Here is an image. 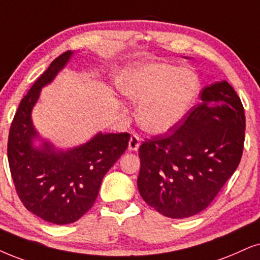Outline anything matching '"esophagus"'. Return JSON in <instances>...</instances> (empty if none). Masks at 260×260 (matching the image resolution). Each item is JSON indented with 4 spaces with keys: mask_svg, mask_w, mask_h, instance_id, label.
Wrapping results in <instances>:
<instances>
[{
    "mask_svg": "<svg viewBox=\"0 0 260 260\" xmlns=\"http://www.w3.org/2000/svg\"><path fill=\"white\" fill-rule=\"evenodd\" d=\"M140 146V138L137 136V134H133L131 137L129 141H128V150L129 151H137Z\"/></svg>",
    "mask_w": 260,
    "mask_h": 260,
    "instance_id": "esophagus-1",
    "label": "esophagus"
}]
</instances>
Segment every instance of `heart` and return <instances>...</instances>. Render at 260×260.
<instances>
[{
  "mask_svg": "<svg viewBox=\"0 0 260 260\" xmlns=\"http://www.w3.org/2000/svg\"><path fill=\"white\" fill-rule=\"evenodd\" d=\"M117 86L124 96L138 103L140 127L159 134L185 119L198 97L200 81L192 70L157 62L127 71Z\"/></svg>",
  "mask_w": 260,
  "mask_h": 260,
  "instance_id": "b5f03b06",
  "label": "heart"
}]
</instances>
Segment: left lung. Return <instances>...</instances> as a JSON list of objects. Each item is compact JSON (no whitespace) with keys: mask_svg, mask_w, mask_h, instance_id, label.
<instances>
[{"mask_svg":"<svg viewBox=\"0 0 260 260\" xmlns=\"http://www.w3.org/2000/svg\"><path fill=\"white\" fill-rule=\"evenodd\" d=\"M200 100L176 129L139 147L141 198L170 218L208 208L241 160L246 120L234 88L217 81Z\"/></svg>","mask_w":260,"mask_h":260,"instance_id":"obj_1","label":"left lung"}]
</instances>
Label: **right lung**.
<instances>
[{"label": "right lung", "mask_w": 260, "mask_h": 260, "mask_svg": "<svg viewBox=\"0 0 260 260\" xmlns=\"http://www.w3.org/2000/svg\"><path fill=\"white\" fill-rule=\"evenodd\" d=\"M68 50L22 98L8 137V162L16 193L25 208L44 221L70 224L92 206L102 180L126 151L128 133H97L81 145L62 150L39 137L32 122V109L42 88L54 80L71 60ZM36 141L39 146H35Z\"/></svg>", "instance_id": "add662e5"}]
</instances>
